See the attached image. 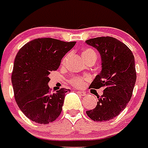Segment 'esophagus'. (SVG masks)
Listing matches in <instances>:
<instances>
[{
  "mask_svg": "<svg viewBox=\"0 0 148 148\" xmlns=\"http://www.w3.org/2000/svg\"><path fill=\"white\" fill-rule=\"evenodd\" d=\"M77 93L78 95H80L81 96H84V95H86V92H82V91H77Z\"/></svg>",
  "mask_w": 148,
  "mask_h": 148,
  "instance_id": "obj_1",
  "label": "esophagus"
}]
</instances>
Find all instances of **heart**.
Returning <instances> with one entry per match:
<instances>
[{
    "label": "heart",
    "instance_id": "heart-1",
    "mask_svg": "<svg viewBox=\"0 0 148 148\" xmlns=\"http://www.w3.org/2000/svg\"><path fill=\"white\" fill-rule=\"evenodd\" d=\"M82 55L84 60H86L87 59L91 58V57H95L96 58V53L92 49H84V51L82 52ZM66 58H64V60ZM69 82L73 86L76 87V88H82L84 84V79L82 78V77H74L71 79H70Z\"/></svg>",
    "mask_w": 148,
    "mask_h": 148
}]
</instances>
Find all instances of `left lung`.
Masks as SVG:
<instances>
[{"label":"left lung","mask_w":148,"mask_h":148,"mask_svg":"<svg viewBox=\"0 0 148 148\" xmlns=\"http://www.w3.org/2000/svg\"><path fill=\"white\" fill-rule=\"evenodd\" d=\"M85 42L99 52L101 59V73L90 87L105 88L103 95L98 97L96 107L86 113L94 121H109L117 116L131 99L137 79L134 54L113 37H97Z\"/></svg>","instance_id":"1"}]
</instances>
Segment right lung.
<instances>
[{
    "instance_id": "1",
    "label": "right lung",
    "mask_w": 148,
    "mask_h": 148,
    "mask_svg": "<svg viewBox=\"0 0 148 148\" xmlns=\"http://www.w3.org/2000/svg\"><path fill=\"white\" fill-rule=\"evenodd\" d=\"M75 43L39 38L27 42L18 52L11 83L19 109L32 121L47 124L61 113L65 94L71 91L61 88L50 94L49 74L58 69L62 58Z\"/></svg>"
}]
</instances>
